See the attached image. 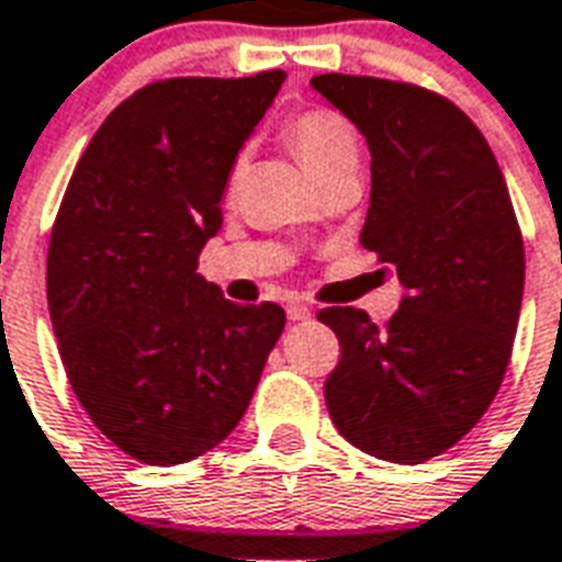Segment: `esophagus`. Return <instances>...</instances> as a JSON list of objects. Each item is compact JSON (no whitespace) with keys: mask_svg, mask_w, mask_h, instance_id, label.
<instances>
[{"mask_svg":"<svg viewBox=\"0 0 562 562\" xmlns=\"http://www.w3.org/2000/svg\"><path fill=\"white\" fill-rule=\"evenodd\" d=\"M285 313H289L292 322H306V318L313 315V310H310V306H303V303H289V310H285Z\"/></svg>","mask_w":562,"mask_h":562,"instance_id":"1","label":"esophagus"}]
</instances>
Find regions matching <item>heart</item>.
<instances>
[{"label":"heart","mask_w":562,"mask_h":562,"mask_svg":"<svg viewBox=\"0 0 562 562\" xmlns=\"http://www.w3.org/2000/svg\"><path fill=\"white\" fill-rule=\"evenodd\" d=\"M282 136L315 181L339 166L357 164V154H360L355 124L348 122L342 112L327 110V106H313V110L292 115L282 127ZM240 166H244V154H238L228 166V184L238 181Z\"/></svg>","instance_id":"obj_1"}]
</instances>
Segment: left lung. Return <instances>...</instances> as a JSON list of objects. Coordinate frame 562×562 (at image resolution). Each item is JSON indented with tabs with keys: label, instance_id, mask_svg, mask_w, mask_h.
I'll list each match as a JSON object with an SVG mask.
<instances>
[{
	"label": "left lung",
	"instance_id": "8db88e82",
	"mask_svg": "<svg viewBox=\"0 0 562 562\" xmlns=\"http://www.w3.org/2000/svg\"><path fill=\"white\" fill-rule=\"evenodd\" d=\"M313 89L369 143L360 244L405 289L384 327L355 306L318 313L342 348L324 402L355 447L423 464L459 443L501 390L525 294L521 228L494 151L456 103L348 74H318Z\"/></svg>",
	"mask_w": 562,
	"mask_h": 562
}]
</instances>
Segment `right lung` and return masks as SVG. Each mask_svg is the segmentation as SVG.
<instances>
[{
	"label": "right lung",
	"mask_w": 562,
	"mask_h": 562,
	"mask_svg": "<svg viewBox=\"0 0 562 562\" xmlns=\"http://www.w3.org/2000/svg\"><path fill=\"white\" fill-rule=\"evenodd\" d=\"M285 70L172 77L106 115L70 176L47 252V303L70 390L143 464H181L228 438L285 327L196 273L223 226L228 166Z\"/></svg>",
	"instance_id": "1"
}]
</instances>
